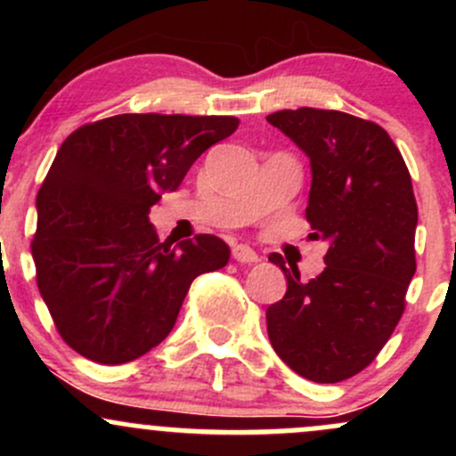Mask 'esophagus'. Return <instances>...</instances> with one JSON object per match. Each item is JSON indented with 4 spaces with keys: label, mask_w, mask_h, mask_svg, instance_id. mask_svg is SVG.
<instances>
[{
    "label": "esophagus",
    "mask_w": 456,
    "mask_h": 456,
    "mask_svg": "<svg viewBox=\"0 0 456 456\" xmlns=\"http://www.w3.org/2000/svg\"><path fill=\"white\" fill-rule=\"evenodd\" d=\"M232 255L235 261H240V264H257L259 261V255L255 253L248 244H235L232 248Z\"/></svg>",
    "instance_id": "1"
}]
</instances>
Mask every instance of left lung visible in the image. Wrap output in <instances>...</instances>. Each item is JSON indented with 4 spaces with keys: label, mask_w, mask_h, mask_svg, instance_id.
I'll return each mask as SVG.
<instances>
[{
    "label": "left lung",
    "mask_w": 456,
    "mask_h": 456,
    "mask_svg": "<svg viewBox=\"0 0 456 456\" xmlns=\"http://www.w3.org/2000/svg\"><path fill=\"white\" fill-rule=\"evenodd\" d=\"M311 159L306 221L328 240L326 268L308 282L297 268L282 300L265 311L279 358L317 384L366 369L395 332L416 272L418 206L399 148L379 124L343 111L302 107L268 115Z\"/></svg>",
    "instance_id": "1"
}]
</instances>
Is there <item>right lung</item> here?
<instances>
[{"mask_svg": "<svg viewBox=\"0 0 456 456\" xmlns=\"http://www.w3.org/2000/svg\"><path fill=\"white\" fill-rule=\"evenodd\" d=\"M238 124L233 115L122 113L83 124L57 150L36 197L31 255L57 332L83 358L124 364L148 354L171 332L191 282L227 265L221 238L171 246L148 214Z\"/></svg>", "mask_w": 456, "mask_h": 456, "instance_id": "add662e5", "label": "right lung"}]
</instances>
